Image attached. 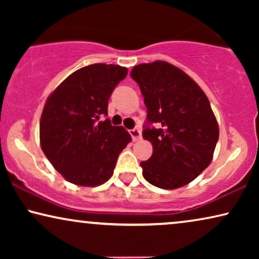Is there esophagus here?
Segmentation results:
<instances>
[{
	"mask_svg": "<svg viewBox=\"0 0 259 259\" xmlns=\"http://www.w3.org/2000/svg\"><path fill=\"white\" fill-rule=\"evenodd\" d=\"M130 134H131V137H132L133 141H138V140H140V138H141V132H140V130H139V128H133V130H131V131H130Z\"/></svg>",
	"mask_w": 259,
	"mask_h": 259,
	"instance_id": "1",
	"label": "esophagus"
}]
</instances>
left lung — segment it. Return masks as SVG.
<instances>
[{"mask_svg":"<svg viewBox=\"0 0 259 259\" xmlns=\"http://www.w3.org/2000/svg\"><path fill=\"white\" fill-rule=\"evenodd\" d=\"M131 76L147 108L143 137L153 146L152 157L140 162L144 178L166 190L187 185L210 165L218 141L210 101L186 73L168 62L141 63Z\"/></svg>","mask_w":259,"mask_h":259,"instance_id":"obj_1","label":"left lung"}]
</instances>
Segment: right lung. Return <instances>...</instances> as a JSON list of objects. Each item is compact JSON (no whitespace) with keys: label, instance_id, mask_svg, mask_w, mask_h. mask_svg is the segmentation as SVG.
I'll use <instances>...</instances> for the list:
<instances>
[{"label":"right lung","instance_id":"obj_1","mask_svg":"<svg viewBox=\"0 0 259 259\" xmlns=\"http://www.w3.org/2000/svg\"><path fill=\"white\" fill-rule=\"evenodd\" d=\"M126 75L125 67L90 65L70 74L48 97L40 120V144L67 182L98 186L112 177L132 138L105 116L112 92Z\"/></svg>","mask_w":259,"mask_h":259}]
</instances>
